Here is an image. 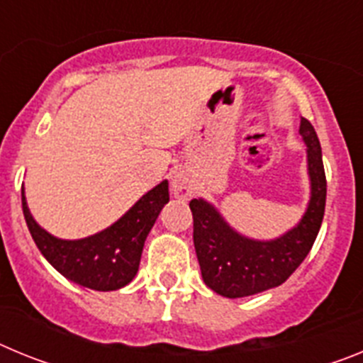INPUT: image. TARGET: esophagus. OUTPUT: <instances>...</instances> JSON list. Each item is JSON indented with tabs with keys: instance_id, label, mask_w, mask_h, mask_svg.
<instances>
[{
	"instance_id": "1",
	"label": "esophagus",
	"mask_w": 363,
	"mask_h": 363,
	"mask_svg": "<svg viewBox=\"0 0 363 363\" xmlns=\"http://www.w3.org/2000/svg\"><path fill=\"white\" fill-rule=\"evenodd\" d=\"M172 192H174L176 198H182V200H185V198H189L192 194V184L191 179H189L187 172L184 171H178L172 174Z\"/></svg>"
}]
</instances>
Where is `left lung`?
Segmentation results:
<instances>
[{
  "label": "left lung",
  "instance_id": "obj_1",
  "mask_svg": "<svg viewBox=\"0 0 363 363\" xmlns=\"http://www.w3.org/2000/svg\"><path fill=\"white\" fill-rule=\"evenodd\" d=\"M300 134L307 143L311 201L301 221L272 242L240 236L227 225L213 205L191 200L194 249L207 287L227 298H242L284 284L300 267L318 236L325 213L327 179L318 136L309 120L301 118Z\"/></svg>",
  "mask_w": 363,
  "mask_h": 363
}]
</instances>
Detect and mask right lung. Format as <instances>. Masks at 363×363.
<instances>
[{"instance_id": "right-lung-1", "label": "right lung", "mask_w": 363, "mask_h": 363, "mask_svg": "<svg viewBox=\"0 0 363 363\" xmlns=\"http://www.w3.org/2000/svg\"><path fill=\"white\" fill-rule=\"evenodd\" d=\"M167 201L169 184L162 182L108 229L83 240H60L34 221L21 187L25 221L41 255L63 277L94 291H116L136 277L147 234Z\"/></svg>"}]
</instances>
